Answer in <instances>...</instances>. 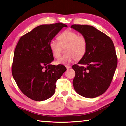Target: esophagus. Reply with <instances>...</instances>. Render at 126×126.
Wrapping results in <instances>:
<instances>
[{
  "instance_id": "esophagus-1",
  "label": "esophagus",
  "mask_w": 126,
  "mask_h": 126,
  "mask_svg": "<svg viewBox=\"0 0 126 126\" xmlns=\"http://www.w3.org/2000/svg\"><path fill=\"white\" fill-rule=\"evenodd\" d=\"M65 67L66 68V69H67V70H68V69H69L71 68V66L70 65H65Z\"/></svg>"
}]
</instances>
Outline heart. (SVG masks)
<instances>
[{
  "instance_id": "obj_1",
  "label": "heart",
  "mask_w": 126,
  "mask_h": 126,
  "mask_svg": "<svg viewBox=\"0 0 126 126\" xmlns=\"http://www.w3.org/2000/svg\"><path fill=\"white\" fill-rule=\"evenodd\" d=\"M58 42L52 39L49 43V47L52 55L55 58L60 57L61 52V45L67 44L65 49L66 53L56 61L58 64L66 65L75 60L85 55L87 48V41L84 36H78L75 32L67 29L62 32L58 36Z\"/></svg>"
}]
</instances>
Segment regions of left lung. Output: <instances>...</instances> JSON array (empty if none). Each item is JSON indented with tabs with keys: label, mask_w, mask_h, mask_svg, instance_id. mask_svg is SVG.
I'll list each match as a JSON object with an SVG mask.
<instances>
[{
	"label": "left lung",
	"mask_w": 126,
	"mask_h": 126,
	"mask_svg": "<svg viewBox=\"0 0 126 126\" xmlns=\"http://www.w3.org/2000/svg\"><path fill=\"white\" fill-rule=\"evenodd\" d=\"M87 41L85 55L72 66L75 72L73 84L83 97L93 98L104 93L109 87L117 65L114 43L109 36L95 27L73 24L71 26Z\"/></svg>",
	"instance_id": "left-lung-1"
}]
</instances>
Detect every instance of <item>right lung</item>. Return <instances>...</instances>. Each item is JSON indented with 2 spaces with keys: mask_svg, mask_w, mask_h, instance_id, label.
<instances>
[{
  "mask_svg": "<svg viewBox=\"0 0 126 126\" xmlns=\"http://www.w3.org/2000/svg\"><path fill=\"white\" fill-rule=\"evenodd\" d=\"M65 24L57 23L35 27L22 36L14 53L12 74L19 89L35 101L48 99L55 92L56 82L66 69L53 65L49 43Z\"/></svg>",
  "mask_w": 126,
  "mask_h": 126,
  "instance_id": "obj_1",
  "label": "right lung"
}]
</instances>
